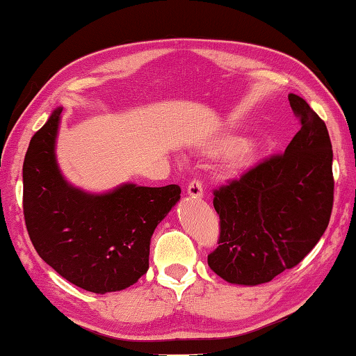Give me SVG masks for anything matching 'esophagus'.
<instances>
[{
	"mask_svg": "<svg viewBox=\"0 0 356 356\" xmlns=\"http://www.w3.org/2000/svg\"><path fill=\"white\" fill-rule=\"evenodd\" d=\"M187 193H189L192 198H198L203 195V184H201V181L197 178L192 179L189 186H187Z\"/></svg>",
	"mask_w": 356,
	"mask_h": 356,
	"instance_id": "obj_1",
	"label": "esophagus"
}]
</instances>
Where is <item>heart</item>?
<instances>
[{
    "instance_id": "heart-1",
    "label": "heart",
    "mask_w": 356,
    "mask_h": 356,
    "mask_svg": "<svg viewBox=\"0 0 356 356\" xmlns=\"http://www.w3.org/2000/svg\"><path fill=\"white\" fill-rule=\"evenodd\" d=\"M236 145H237L236 143H232V144H231V147H236ZM248 158H250V153H248V152L240 153L238 156L234 158V159H232V167H234V169H238V167L245 165V164H246V161H248Z\"/></svg>"
}]
</instances>
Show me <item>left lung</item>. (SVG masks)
<instances>
[{"label": "left lung", "instance_id": "obj_1", "mask_svg": "<svg viewBox=\"0 0 356 356\" xmlns=\"http://www.w3.org/2000/svg\"><path fill=\"white\" fill-rule=\"evenodd\" d=\"M288 100L300 129L285 152L213 191L220 237L207 264L226 282L266 284L291 270L330 221L333 150L325 122L302 97Z\"/></svg>", "mask_w": 356, "mask_h": 356}]
</instances>
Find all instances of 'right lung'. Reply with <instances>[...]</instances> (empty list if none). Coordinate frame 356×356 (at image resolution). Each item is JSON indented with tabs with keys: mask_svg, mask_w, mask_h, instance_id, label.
I'll list each match as a JSON object with an SVG mask.
<instances>
[{
	"mask_svg": "<svg viewBox=\"0 0 356 356\" xmlns=\"http://www.w3.org/2000/svg\"><path fill=\"white\" fill-rule=\"evenodd\" d=\"M60 113H52L26 152V229L38 256L68 282L92 293L124 290L149 270L152 234L181 187L124 184L105 195L74 189L54 155Z\"/></svg>",
	"mask_w": 356,
	"mask_h": 356,
	"instance_id": "obj_1",
	"label": "right lung"
}]
</instances>
